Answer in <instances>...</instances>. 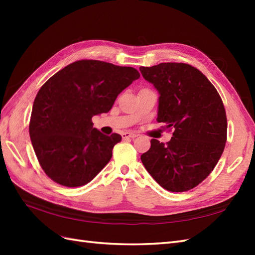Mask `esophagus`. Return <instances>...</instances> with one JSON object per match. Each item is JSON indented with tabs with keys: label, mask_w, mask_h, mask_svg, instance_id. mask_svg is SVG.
<instances>
[{
	"label": "esophagus",
	"mask_w": 255,
	"mask_h": 255,
	"mask_svg": "<svg viewBox=\"0 0 255 255\" xmlns=\"http://www.w3.org/2000/svg\"><path fill=\"white\" fill-rule=\"evenodd\" d=\"M122 137H123L124 139H129V138L133 139V138L138 137V134H137V133H133V132H128V131H126V132H123V133H122Z\"/></svg>",
	"instance_id": "1"
}]
</instances>
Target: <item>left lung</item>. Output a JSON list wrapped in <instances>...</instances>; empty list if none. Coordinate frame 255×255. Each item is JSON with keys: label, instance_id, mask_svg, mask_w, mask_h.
Instances as JSON below:
<instances>
[{"label": "left lung", "instance_id": "1", "mask_svg": "<svg viewBox=\"0 0 255 255\" xmlns=\"http://www.w3.org/2000/svg\"><path fill=\"white\" fill-rule=\"evenodd\" d=\"M139 70L160 94L156 121L174 130L166 143L151 139L142 163L166 191H189L210 174L224 152V103L210 81L189 64L164 62Z\"/></svg>", "mask_w": 255, "mask_h": 255}]
</instances>
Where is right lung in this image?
<instances>
[{"label":"right lung","mask_w":255,"mask_h":255,"mask_svg":"<svg viewBox=\"0 0 255 255\" xmlns=\"http://www.w3.org/2000/svg\"><path fill=\"white\" fill-rule=\"evenodd\" d=\"M140 74L134 68L79 60L53 74L38 91L29 136L41 169L67 187L91 182L110 162L122 136L102 133L92 117L111 111Z\"/></svg>","instance_id":"1"}]
</instances>
